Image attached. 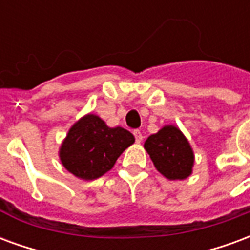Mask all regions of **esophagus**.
Instances as JSON below:
<instances>
[{"instance_id": "esophagus-1", "label": "esophagus", "mask_w": 250, "mask_h": 250, "mask_svg": "<svg viewBox=\"0 0 250 250\" xmlns=\"http://www.w3.org/2000/svg\"><path fill=\"white\" fill-rule=\"evenodd\" d=\"M134 136H135V141L136 143H141L142 141H143V135H142V132L139 130H134Z\"/></svg>"}]
</instances>
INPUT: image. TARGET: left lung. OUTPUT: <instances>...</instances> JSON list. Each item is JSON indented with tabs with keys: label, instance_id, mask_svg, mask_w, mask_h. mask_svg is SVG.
Returning a JSON list of instances; mask_svg holds the SVG:
<instances>
[{
	"label": "left lung",
	"instance_id": "left-lung-1",
	"mask_svg": "<svg viewBox=\"0 0 250 250\" xmlns=\"http://www.w3.org/2000/svg\"><path fill=\"white\" fill-rule=\"evenodd\" d=\"M145 150L165 178L182 181L193 173V148L177 125H163L157 134L148 136L145 142Z\"/></svg>",
	"mask_w": 250,
	"mask_h": 250
}]
</instances>
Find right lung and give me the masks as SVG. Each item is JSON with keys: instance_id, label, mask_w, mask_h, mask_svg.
Wrapping results in <instances>:
<instances>
[{"instance_id": "obj_1", "label": "right lung", "mask_w": 250, "mask_h": 250, "mask_svg": "<svg viewBox=\"0 0 250 250\" xmlns=\"http://www.w3.org/2000/svg\"><path fill=\"white\" fill-rule=\"evenodd\" d=\"M134 142L130 131L108 127L98 115L87 114L72 125L59 148V157L75 177L92 181L114 167L116 159Z\"/></svg>"}]
</instances>
